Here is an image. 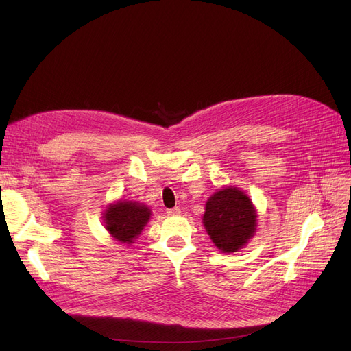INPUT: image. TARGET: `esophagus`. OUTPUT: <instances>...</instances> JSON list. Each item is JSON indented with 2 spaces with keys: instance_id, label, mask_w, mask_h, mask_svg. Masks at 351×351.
Masks as SVG:
<instances>
[{
  "instance_id": "1",
  "label": "esophagus",
  "mask_w": 351,
  "mask_h": 351,
  "mask_svg": "<svg viewBox=\"0 0 351 351\" xmlns=\"http://www.w3.org/2000/svg\"><path fill=\"white\" fill-rule=\"evenodd\" d=\"M180 213H181L180 207H173V208H168V210H167V215H168V216H178Z\"/></svg>"
}]
</instances>
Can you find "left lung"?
<instances>
[{"label": "left lung", "instance_id": "8db88e82", "mask_svg": "<svg viewBox=\"0 0 351 351\" xmlns=\"http://www.w3.org/2000/svg\"><path fill=\"white\" fill-rule=\"evenodd\" d=\"M203 224L215 246L229 255L243 249L254 237L258 212L243 190L226 186L206 202Z\"/></svg>", "mask_w": 351, "mask_h": 351}]
</instances>
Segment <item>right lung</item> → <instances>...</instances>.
<instances>
[{
    "instance_id": "obj_1",
    "label": "right lung",
    "mask_w": 351,
    "mask_h": 351,
    "mask_svg": "<svg viewBox=\"0 0 351 351\" xmlns=\"http://www.w3.org/2000/svg\"><path fill=\"white\" fill-rule=\"evenodd\" d=\"M151 219V208L139 202L118 200L104 210V224L112 239L132 245Z\"/></svg>"
}]
</instances>
